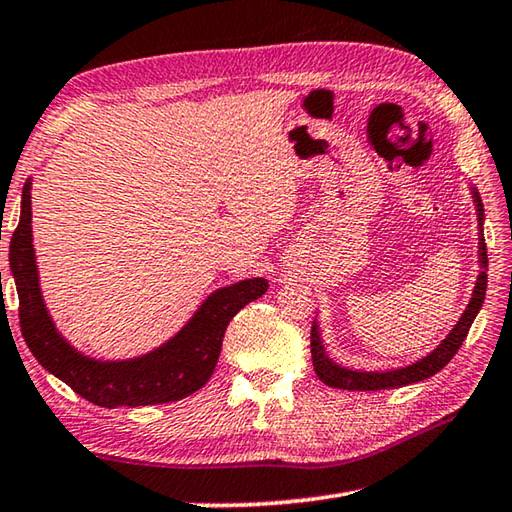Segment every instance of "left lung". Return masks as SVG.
<instances>
[{
  "label": "left lung",
  "mask_w": 512,
  "mask_h": 512,
  "mask_svg": "<svg viewBox=\"0 0 512 512\" xmlns=\"http://www.w3.org/2000/svg\"><path fill=\"white\" fill-rule=\"evenodd\" d=\"M472 190V201L477 206V221H479V266L481 271L477 275L475 291H472L470 302L466 311L454 324V329L441 340V345L434 351L427 353L425 358L412 362V365L401 367V369H387V371H360V369H347L333 362L327 356V349L322 345L320 327L318 322H313L311 327V358H313V369L324 385L336 387V389H351V392H378V389H396L418 383V380H425L434 376L436 371H441L448 362L454 358V353L466 340L468 331L475 322L477 313L481 311V304L486 300V284H488V253H486V239H483V203L477 188Z\"/></svg>",
  "instance_id": "8db88e82"
}]
</instances>
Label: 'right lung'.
Returning a JSON list of instances; mask_svg holds the SVG:
<instances>
[{"label":"right lung","instance_id":"add662e5","mask_svg":"<svg viewBox=\"0 0 512 512\" xmlns=\"http://www.w3.org/2000/svg\"><path fill=\"white\" fill-rule=\"evenodd\" d=\"M31 179L22 190V212L11 237V271L20 295V327L37 362L73 392L100 407L159 405L181 401L208 383L217 367L228 322L268 288L264 277L217 288L174 338L145 356L96 360L73 349L55 329L40 291L33 228Z\"/></svg>","mask_w":512,"mask_h":512}]
</instances>
